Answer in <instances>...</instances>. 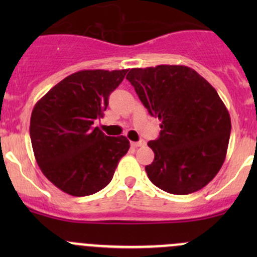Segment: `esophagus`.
<instances>
[{
    "instance_id": "1",
    "label": "esophagus",
    "mask_w": 257,
    "mask_h": 257,
    "mask_svg": "<svg viewBox=\"0 0 257 257\" xmlns=\"http://www.w3.org/2000/svg\"><path fill=\"white\" fill-rule=\"evenodd\" d=\"M131 144L133 145V147L138 148V147H144V145L147 144V143H145V141H143V139H141V141H139V142H132Z\"/></svg>"
}]
</instances>
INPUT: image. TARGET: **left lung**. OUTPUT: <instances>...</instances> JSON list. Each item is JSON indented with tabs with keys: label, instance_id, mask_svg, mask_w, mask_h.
I'll return each mask as SVG.
<instances>
[{
	"label": "left lung",
	"instance_id": "8db88e82",
	"mask_svg": "<svg viewBox=\"0 0 257 257\" xmlns=\"http://www.w3.org/2000/svg\"><path fill=\"white\" fill-rule=\"evenodd\" d=\"M126 79L150 115L162 120L159 138L148 143L154 152L148 178L175 195L200 190L219 173L231 132L215 88L185 66L133 68Z\"/></svg>",
	"mask_w": 257,
	"mask_h": 257
}]
</instances>
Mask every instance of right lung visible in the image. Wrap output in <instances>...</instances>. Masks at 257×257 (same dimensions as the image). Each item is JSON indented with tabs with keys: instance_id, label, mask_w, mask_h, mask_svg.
Segmentation results:
<instances>
[{
	"instance_id": "obj_1",
	"label": "right lung",
	"mask_w": 257,
	"mask_h": 257,
	"mask_svg": "<svg viewBox=\"0 0 257 257\" xmlns=\"http://www.w3.org/2000/svg\"><path fill=\"white\" fill-rule=\"evenodd\" d=\"M126 72H76L33 108L30 136L37 164L52 184L69 195H92L105 188L129 150L125 137H108L93 126Z\"/></svg>"
}]
</instances>
